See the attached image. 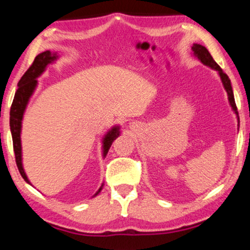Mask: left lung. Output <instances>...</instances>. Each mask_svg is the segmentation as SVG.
<instances>
[{
	"mask_svg": "<svg viewBox=\"0 0 250 250\" xmlns=\"http://www.w3.org/2000/svg\"><path fill=\"white\" fill-rule=\"evenodd\" d=\"M191 50H192V54L194 57L197 58L198 60L200 61L201 63H204L205 66L211 68V69L216 70L218 76H220L221 81H222V84H223V87L224 90L227 91L228 93V100H229V104H230L232 110L237 116V119H238V129H239V115H238V109H237V105H235V101H234V95H233V91H232V86H231V81L230 78L227 74L224 73L223 70H222V68L218 66V64L215 62V60L213 59V57L210 56V53L208 52V50L205 47L204 45H200V44H197V43H193V45L191 46Z\"/></svg>",
	"mask_w": 250,
	"mask_h": 250,
	"instance_id": "left-lung-1",
	"label": "left lung"
}]
</instances>
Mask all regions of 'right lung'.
Instances as JSON below:
<instances>
[{
    "mask_svg": "<svg viewBox=\"0 0 250 250\" xmlns=\"http://www.w3.org/2000/svg\"><path fill=\"white\" fill-rule=\"evenodd\" d=\"M59 59V53L58 52H51V51H44V52L40 53L36 56L35 60L32 66L28 68V70L23 74L21 80L18 83V90H17L15 94V99H13L11 109H10V131H11L12 135V142H13V150H15L16 155V163L18 166V169L20 174H21L22 179L26 181L27 183L32 186L30 181L27 177L25 169L22 166V148H21V127H22V119L23 115H25L26 108L28 105V102L32 98V95L35 92L37 84V78L45 71L46 67L49 64L56 62ZM121 134V126L115 125L105 133L102 138V157L107 156V153L110 149V146L114 142L116 138H118ZM104 188V183L99 188V190L95 192L93 197L98 196L100 191Z\"/></svg>",
    "mask_w": 250,
    "mask_h": 250,
    "instance_id": "add662e5",
    "label": "right lung"
}]
</instances>
